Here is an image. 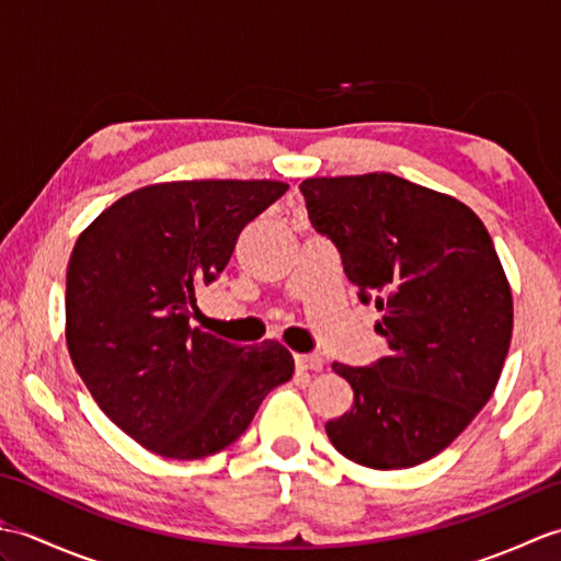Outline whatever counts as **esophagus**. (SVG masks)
Returning <instances> with one entry per match:
<instances>
[{
    "instance_id": "esophagus-1",
    "label": "esophagus",
    "mask_w": 561,
    "mask_h": 561,
    "mask_svg": "<svg viewBox=\"0 0 561 561\" xmlns=\"http://www.w3.org/2000/svg\"><path fill=\"white\" fill-rule=\"evenodd\" d=\"M294 362L299 371H323V356L320 354H296Z\"/></svg>"
}]
</instances>
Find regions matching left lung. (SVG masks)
<instances>
[{
    "label": "left lung",
    "mask_w": 561,
    "mask_h": 561,
    "mask_svg": "<svg viewBox=\"0 0 561 561\" xmlns=\"http://www.w3.org/2000/svg\"><path fill=\"white\" fill-rule=\"evenodd\" d=\"M313 229L340 250L362 304L383 311L390 352L332 364L354 404L325 432L344 458L414 468L444 450L492 398L508 354L514 304L478 214L392 173L308 178Z\"/></svg>",
    "instance_id": "left-lung-1"
}]
</instances>
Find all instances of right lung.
Returning a JSON list of instances; mask_svg holds the SVG:
<instances>
[{
  "label": "right lung",
  "mask_w": 561,
  "mask_h": 561,
  "mask_svg": "<svg viewBox=\"0 0 561 561\" xmlns=\"http://www.w3.org/2000/svg\"><path fill=\"white\" fill-rule=\"evenodd\" d=\"M287 183L183 181L135 190L99 214L67 265V347L111 422L173 460L219 453L294 374L279 342L238 347L190 328L236 238Z\"/></svg>",
  "instance_id": "right-lung-1"
}]
</instances>
